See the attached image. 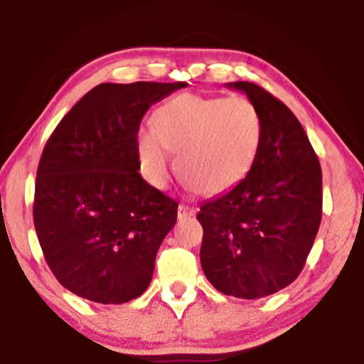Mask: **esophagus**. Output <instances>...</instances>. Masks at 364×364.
<instances>
[{"label":"esophagus","mask_w":364,"mask_h":364,"mask_svg":"<svg viewBox=\"0 0 364 364\" xmlns=\"http://www.w3.org/2000/svg\"><path fill=\"white\" fill-rule=\"evenodd\" d=\"M195 215V208L188 207V205H179L178 207V217L179 219H186V217Z\"/></svg>","instance_id":"esophagus-1"}]
</instances>
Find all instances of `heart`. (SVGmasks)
Here are the masks:
<instances>
[{
  "label": "heart",
  "instance_id": "b5f03b06",
  "mask_svg": "<svg viewBox=\"0 0 364 364\" xmlns=\"http://www.w3.org/2000/svg\"><path fill=\"white\" fill-rule=\"evenodd\" d=\"M154 128L135 136L140 169L150 185L164 188L178 171L200 193L232 190L252 173L263 140L260 111L246 97L181 94L154 112Z\"/></svg>",
  "mask_w": 364,
  "mask_h": 364
}]
</instances>
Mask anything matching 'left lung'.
<instances>
[{
  "label": "left lung",
  "mask_w": 364,
  "mask_h": 364,
  "mask_svg": "<svg viewBox=\"0 0 364 364\" xmlns=\"http://www.w3.org/2000/svg\"><path fill=\"white\" fill-rule=\"evenodd\" d=\"M228 87L258 107L263 140L252 173L200 207V262L217 291L258 299L289 286L303 270L321 220V168L286 104L257 83Z\"/></svg>",
  "instance_id": "obj_1"
}]
</instances>
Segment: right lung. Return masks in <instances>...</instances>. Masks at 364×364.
Here are the masks:
<instances>
[{
	"label": "right lung",
	"mask_w": 364,
	"mask_h": 364,
	"mask_svg": "<svg viewBox=\"0 0 364 364\" xmlns=\"http://www.w3.org/2000/svg\"><path fill=\"white\" fill-rule=\"evenodd\" d=\"M183 82L101 83L60 121L41 156L34 225L63 287L128 303L149 287L178 203L140 176L135 136L152 104Z\"/></svg>",
	"instance_id": "add662e5"
}]
</instances>
